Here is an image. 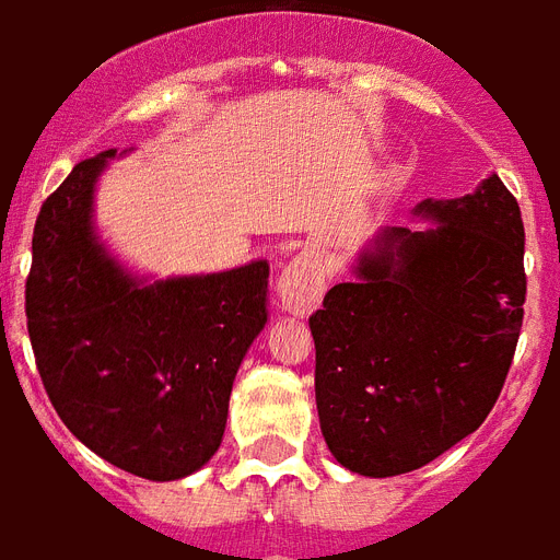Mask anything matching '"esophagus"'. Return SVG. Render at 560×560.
I'll return each mask as SVG.
<instances>
[{
  "mask_svg": "<svg viewBox=\"0 0 560 560\" xmlns=\"http://www.w3.org/2000/svg\"><path fill=\"white\" fill-rule=\"evenodd\" d=\"M326 289V275L317 259H312L308 254L294 257L289 266L283 268V275L277 280V294H280V303H283L285 312L292 315H306L317 306L320 294Z\"/></svg>",
  "mask_w": 560,
  "mask_h": 560,
  "instance_id": "1",
  "label": "esophagus"
}]
</instances>
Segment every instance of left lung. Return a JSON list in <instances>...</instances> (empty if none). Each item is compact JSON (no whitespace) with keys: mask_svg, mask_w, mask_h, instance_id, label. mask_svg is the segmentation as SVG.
<instances>
[{"mask_svg":"<svg viewBox=\"0 0 560 560\" xmlns=\"http://www.w3.org/2000/svg\"><path fill=\"white\" fill-rule=\"evenodd\" d=\"M428 231L390 228L308 317L315 399L332 457L364 477L422 468L486 422L521 338L526 271L517 199L498 176Z\"/></svg>","mask_w":560,"mask_h":560,"instance_id":"1","label":"left lung"}]
</instances>
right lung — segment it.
I'll use <instances>...</instances> for the list:
<instances>
[{"label": "right lung", "instance_id": "right-lung-1", "mask_svg": "<svg viewBox=\"0 0 560 560\" xmlns=\"http://www.w3.org/2000/svg\"><path fill=\"white\" fill-rule=\"evenodd\" d=\"M112 155L80 161L39 208L31 347L54 410L86 448L144 480H178L222 442L234 375L266 326L268 262L138 283L92 231Z\"/></svg>", "mask_w": 560, "mask_h": 560}]
</instances>
